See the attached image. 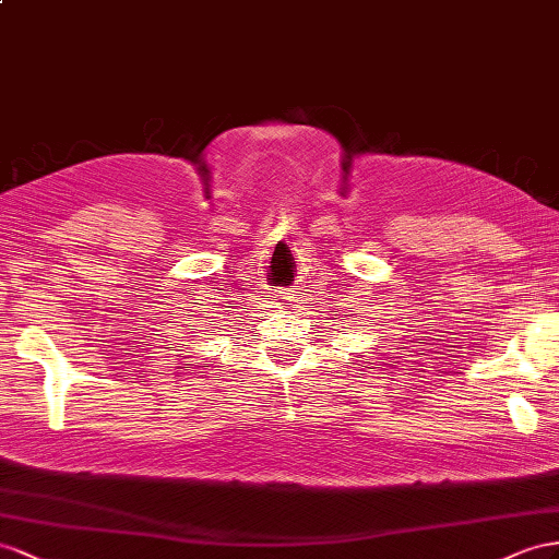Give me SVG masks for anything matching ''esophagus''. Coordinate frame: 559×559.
<instances>
[{"instance_id":"obj_1","label":"esophagus","mask_w":559,"mask_h":559,"mask_svg":"<svg viewBox=\"0 0 559 559\" xmlns=\"http://www.w3.org/2000/svg\"><path fill=\"white\" fill-rule=\"evenodd\" d=\"M278 299H281V305H288V302H293V299L288 297V293H285V295H278Z\"/></svg>"}]
</instances>
